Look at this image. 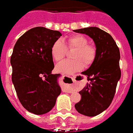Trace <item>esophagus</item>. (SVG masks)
<instances>
[{
    "label": "esophagus",
    "instance_id": "34e87169",
    "mask_svg": "<svg viewBox=\"0 0 133 133\" xmlns=\"http://www.w3.org/2000/svg\"><path fill=\"white\" fill-rule=\"evenodd\" d=\"M62 78H63V79L65 80V81H71L72 83H73L74 84H76L78 81L77 80H80L81 78V76H80V75H75V76H66V75H63L62 76ZM78 78H79V79H78ZM75 90V88L74 87H71L69 89H63V91L64 92H68V93H72Z\"/></svg>",
    "mask_w": 133,
    "mask_h": 133
}]
</instances>
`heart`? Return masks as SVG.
I'll use <instances>...</instances> for the list:
<instances>
[{
	"instance_id": "obj_1",
	"label": "heart",
	"mask_w": 133,
	"mask_h": 133,
	"mask_svg": "<svg viewBox=\"0 0 133 133\" xmlns=\"http://www.w3.org/2000/svg\"><path fill=\"white\" fill-rule=\"evenodd\" d=\"M67 48H76L73 53V60H64L56 67L58 72L64 74H73L84 68L85 64L90 65L94 63L97 50L92 44H88V39L81 35L69 37L64 43L61 40L55 42L51 47V55L57 62L61 61L66 55Z\"/></svg>"
}]
</instances>
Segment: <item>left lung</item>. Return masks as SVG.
I'll return each mask as SVG.
<instances>
[{
	"label": "left lung",
	"instance_id": "1",
	"mask_svg": "<svg viewBox=\"0 0 133 133\" xmlns=\"http://www.w3.org/2000/svg\"><path fill=\"white\" fill-rule=\"evenodd\" d=\"M89 35L95 42L96 57L89 69L83 72L89 83L79 91L81 100L74 107L78 113L86 116H96L107 109L115 94L121 77L120 53L111 35L98 27L74 30Z\"/></svg>",
	"mask_w": 133,
	"mask_h": 133
}]
</instances>
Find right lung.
<instances>
[{
  "mask_svg": "<svg viewBox=\"0 0 133 133\" xmlns=\"http://www.w3.org/2000/svg\"><path fill=\"white\" fill-rule=\"evenodd\" d=\"M58 31L38 26L18 39L11 56V80L20 103L36 115L49 112L61 94L59 74H52L51 47L61 36Z\"/></svg>",
  "mask_w": 133,
  "mask_h": 133,
  "instance_id": "right-lung-1",
  "label": "right lung"
}]
</instances>
